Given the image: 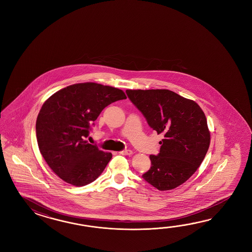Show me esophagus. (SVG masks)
<instances>
[{
	"instance_id": "obj_1",
	"label": "esophagus",
	"mask_w": 252,
	"mask_h": 252,
	"mask_svg": "<svg viewBox=\"0 0 252 252\" xmlns=\"http://www.w3.org/2000/svg\"><path fill=\"white\" fill-rule=\"evenodd\" d=\"M120 154L124 156H130L132 155V151L129 150H123L120 152Z\"/></svg>"
}]
</instances>
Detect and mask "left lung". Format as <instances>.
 I'll return each mask as SVG.
<instances>
[{
    "instance_id": "1",
    "label": "left lung",
    "mask_w": 252,
    "mask_h": 252,
    "mask_svg": "<svg viewBox=\"0 0 252 252\" xmlns=\"http://www.w3.org/2000/svg\"><path fill=\"white\" fill-rule=\"evenodd\" d=\"M126 94L150 127L164 135L159 153L150 156V169L142 177L160 191L179 187L197 170L209 149L203 110L193 100L166 89L126 90Z\"/></svg>"
}]
</instances>
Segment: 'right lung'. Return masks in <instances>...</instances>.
I'll use <instances>...</instances> for the list:
<instances>
[{
    "mask_svg": "<svg viewBox=\"0 0 252 252\" xmlns=\"http://www.w3.org/2000/svg\"><path fill=\"white\" fill-rule=\"evenodd\" d=\"M126 98L118 88L88 82L66 86L43 103L36 122L38 149L64 182L84 187L102 174L113 155L85 138L104 108Z\"/></svg>",
    "mask_w": 252,
    "mask_h": 252,
    "instance_id": "1",
    "label": "right lung"
}]
</instances>
